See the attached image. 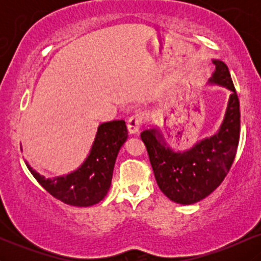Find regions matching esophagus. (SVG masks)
I'll return each instance as SVG.
<instances>
[{"label":"esophagus","instance_id":"34e87169","mask_svg":"<svg viewBox=\"0 0 261 261\" xmlns=\"http://www.w3.org/2000/svg\"><path fill=\"white\" fill-rule=\"evenodd\" d=\"M142 126V116L140 114H134L128 118L127 120V128L130 134H137Z\"/></svg>","mask_w":261,"mask_h":261}]
</instances>
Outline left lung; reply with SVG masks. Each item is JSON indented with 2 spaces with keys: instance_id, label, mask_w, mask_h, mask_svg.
Listing matches in <instances>:
<instances>
[{
  "instance_id": "1",
  "label": "left lung",
  "mask_w": 261,
  "mask_h": 261,
  "mask_svg": "<svg viewBox=\"0 0 261 261\" xmlns=\"http://www.w3.org/2000/svg\"><path fill=\"white\" fill-rule=\"evenodd\" d=\"M214 65L216 71L210 82L232 91L217 134L200 141L189 151L173 152L155 128L141 133L158 187L168 199L182 205L200 201L220 187L228 174L238 148L241 133L238 95L227 65L220 60H215Z\"/></svg>"
}]
</instances>
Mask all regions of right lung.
I'll return each instance as SVG.
<instances>
[{"label":"right lung","mask_w":261,"mask_h":261,"mask_svg":"<svg viewBox=\"0 0 261 261\" xmlns=\"http://www.w3.org/2000/svg\"><path fill=\"white\" fill-rule=\"evenodd\" d=\"M126 139L127 128L124 120L104 122L98 127L85 163L71 174L46 179L31 167L28 168L39 184L60 201L79 207L95 205L108 194L116 155Z\"/></svg>","instance_id":"1"}]
</instances>
